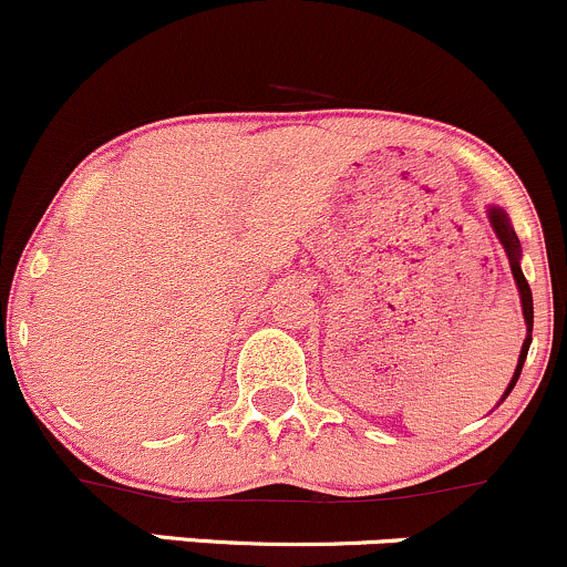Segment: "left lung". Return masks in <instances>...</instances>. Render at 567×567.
I'll return each mask as SVG.
<instances>
[{
  "label": "left lung",
  "instance_id": "left-lung-1",
  "mask_svg": "<svg viewBox=\"0 0 567 567\" xmlns=\"http://www.w3.org/2000/svg\"><path fill=\"white\" fill-rule=\"evenodd\" d=\"M487 216H489V225H493L495 235H498L501 246H504L506 257H508V265H512V276H514V284H517L519 289V302H523V316H525V327H527V334H525V342H523V351H519V361H517V369H514V378L512 383H508L504 399L512 393V388L517 385L519 380V372H523V364L527 359V351H530V340H533V295H530V286H527L525 276H523V267H519V257H523V249H519V238L517 233H514L512 221H508L506 212H501L498 206L487 208ZM501 399V402H504Z\"/></svg>",
  "mask_w": 567,
  "mask_h": 567
}]
</instances>
